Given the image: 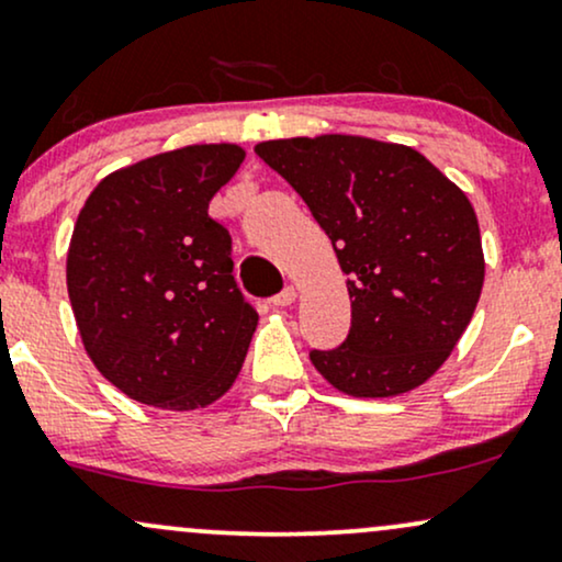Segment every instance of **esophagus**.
Instances as JSON below:
<instances>
[{
    "label": "esophagus",
    "instance_id": "34e87169",
    "mask_svg": "<svg viewBox=\"0 0 562 562\" xmlns=\"http://www.w3.org/2000/svg\"><path fill=\"white\" fill-rule=\"evenodd\" d=\"M294 300H296V286H292V283H289V286L283 289L281 294L273 296V305L276 307H286V305H292Z\"/></svg>",
    "mask_w": 562,
    "mask_h": 562
}]
</instances>
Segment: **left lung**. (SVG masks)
Instances as JSON below:
<instances>
[{
  "mask_svg": "<svg viewBox=\"0 0 562 562\" xmlns=\"http://www.w3.org/2000/svg\"><path fill=\"white\" fill-rule=\"evenodd\" d=\"M292 183L347 273L352 328L313 349L315 371L349 397H397L450 358L484 286L479 217L437 165L405 144L323 134L255 147Z\"/></svg>",
  "mask_w": 562,
  "mask_h": 562,
  "instance_id": "obj_1",
  "label": "left lung"
}]
</instances>
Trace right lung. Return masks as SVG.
Segmentation results:
<instances>
[{
	"mask_svg": "<svg viewBox=\"0 0 562 562\" xmlns=\"http://www.w3.org/2000/svg\"><path fill=\"white\" fill-rule=\"evenodd\" d=\"M239 144H191L104 176L72 226L68 296L83 349L125 397L200 411L234 386L257 313L207 215Z\"/></svg>",
	"mask_w": 562,
	"mask_h": 562,
	"instance_id": "1",
	"label": "right lung"
}]
</instances>
